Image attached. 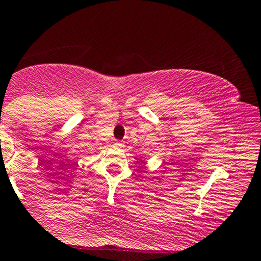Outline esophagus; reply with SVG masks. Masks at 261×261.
<instances>
[{
  "instance_id": "esophagus-1",
  "label": "esophagus",
  "mask_w": 261,
  "mask_h": 261,
  "mask_svg": "<svg viewBox=\"0 0 261 261\" xmlns=\"http://www.w3.org/2000/svg\"><path fill=\"white\" fill-rule=\"evenodd\" d=\"M115 145L119 146V147H122V146H124V142H122V141H116Z\"/></svg>"
}]
</instances>
